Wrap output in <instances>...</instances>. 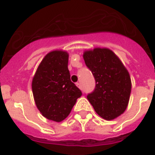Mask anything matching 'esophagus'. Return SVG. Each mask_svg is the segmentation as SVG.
<instances>
[{
  "label": "esophagus",
  "instance_id": "obj_1",
  "mask_svg": "<svg viewBox=\"0 0 155 155\" xmlns=\"http://www.w3.org/2000/svg\"><path fill=\"white\" fill-rule=\"evenodd\" d=\"M75 84H76V86H77V87H79V88H81V84H80V83H76Z\"/></svg>",
  "mask_w": 155,
  "mask_h": 155
}]
</instances>
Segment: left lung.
<instances>
[{
	"label": "left lung",
	"instance_id": "1",
	"mask_svg": "<svg viewBox=\"0 0 155 155\" xmlns=\"http://www.w3.org/2000/svg\"><path fill=\"white\" fill-rule=\"evenodd\" d=\"M84 59L96 81L87 100L100 117L108 120L115 119L125 112L130 100L131 80L127 69L107 48L87 51Z\"/></svg>",
	"mask_w": 155,
	"mask_h": 155
}]
</instances>
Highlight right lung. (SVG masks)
Instances as JSON below:
<instances>
[{
    "mask_svg": "<svg viewBox=\"0 0 155 155\" xmlns=\"http://www.w3.org/2000/svg\"><path fill=\"white\" fill-rule=\"evenodd\" d=\"M68 54L54 51L45 56L32 81L37 108L42 116L56 122L63 120L82 92L71 81Z\"/></svg>",
    "mask_w": 155,
    "mask_h": 155,
    "instance_id": "1",
    "label": "right lung"
}]
</instances>
